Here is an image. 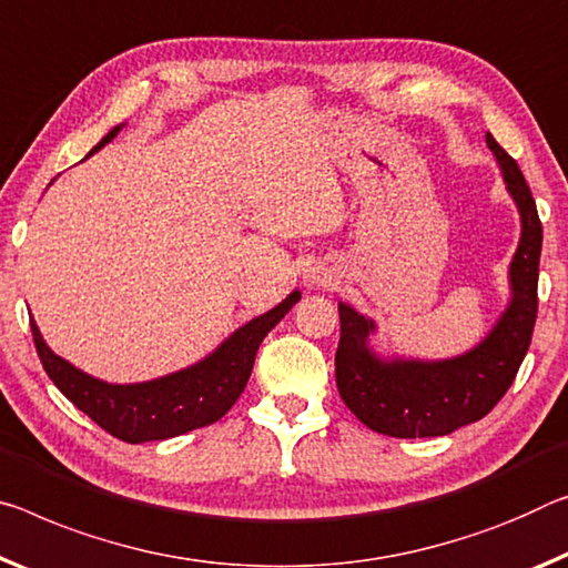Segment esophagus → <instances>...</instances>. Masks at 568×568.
Instances as JSON below:
<instances>
[{
  "label": "esophagus",
  "instance_id": "esophagus-1",
  "mask_svg": "<svg viewBox=\"0 0 568 568\" xmlns=\"http://www.w3.org/2000/svg\"><path fill=\"white\" fill-rule=\"evenodd\" d=\"M305 283H308V285H318V283H323V281H321V275H305Z\"/></svg>",
  "mask_w": 568,
  "mask_h": 568
}]
</instances>
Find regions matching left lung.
Wrapping results in <instances>:
<instances>
[{
    "instance_id": "obj_1",
    "label": "left lung",
    "mask_w": 568,
    "mask_h": 568,
    "mask_svg": "<svg viewBox=\"0 0 568 568\" xmlns=\"http://www.w3.org/2000/svg\"><path fill=\"white\" fill-rule=\"evenodd\" d=\"M485 143L518 210L520 237L508 265V303L478 344L449 358L384 356L372 344L379 333L376 323L354 305L338 303V394L346 407L379 435L443 437L483 419L508 392L530 346L544 230L534 194L516 161L490 133Z\"/></svg>"
}]
</instances>
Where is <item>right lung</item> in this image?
<instances>
[{
  "label": "right lung",
  "instance_id": "add662e5",
  "mask_svg": "<svg viewBox=\"0 0 568 568\" xmlns=\"http://www.w3.org/2000/svg\"><path fill=\"white\" fill-rule=\"evenodd\" d=\"M123 125L125 123L113 125L88 156H93L95 151H101L105 143L119 136ZM298 301L301 291L295 287L275 308L260 313L245 326L232 331L200 362L156 376V379L133 384H111L85 374L83 368L70 364L68 358L58 356L48 346L34 318H30V326L38 356L52 384L95 425H101L123 443L141 445L186 435V432L206 427L224 417L245 392L263 338Z\"/></svg>",
  "mask_w": 568,
  "mask_h": 568
}]
</instances>
